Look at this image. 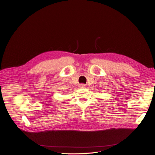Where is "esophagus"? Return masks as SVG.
Listing matches in <instances>:
<instances>
[{"instance_id":"34e87169","label":"esophagus","mask_w":155,"mask_h":155,"mask_svg":"<svg viewBox=\"0 0 155 155\" xmlns=\"http://www.w3.org/2000/svg\"><path fill=\"white\" fill-rule=\"evenodd\" d=\"M85 87H86V85H85V84H83V83H81V84H80V85H79V87L80 88H85Z\"/></svg>"}]
</instances>
